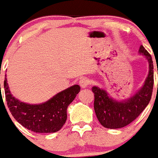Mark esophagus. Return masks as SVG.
I'll use <instances>...</instances> for the list:
<instances>
[{
  "mask_svg": "<svg viewBox=\"0 0 158 158\" xmlns=\"http://www.w3.org/2000/svg\"><path fill=\"white\" fill-rule=\"evenodd\" d=\"M79 84H80V85L81 86L82 88H86L89 85V84H90V81H89V78L87 77H81L79 81Z\"/></svg>",
  "mask_w": 158,
  "mask_h": 158,
  "instance_id": "esophagus-1",
  "label": "esophagus"
}]
</instances>
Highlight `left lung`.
I'll use <instances>...</instances> for the list:
<instances>
[{"label": "left lung", "mask_w": 158, "mask_h": 158, "mask_svg": "<svg viewBox=\"0 0 158 158\" xmlns=\"http://www.w3.org/2000/svg\"><path fill=\"white\" fill-rule=\"evenodd\" d=\"M139 53L149 62V74L142 88L131 98L117 101L104 89L93 86L94 110L102 126L110 129H117L127 126L140 115L150 103L153 87V64L152 57L142 45Z\"/></svg>", "instance_id": "obj_1"}]
</instances>
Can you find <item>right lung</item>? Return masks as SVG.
I'll return each instance as SVG.
<instances>
[{
	"instance_id": "add662e5",
	"label": "right lung",
	"mask_w": 158,
	"mask_h": 158,
	"mask_svg": "<svg viewBox=\"0 0 158 158\" xmlns=\"http://www.w3.org/2000/svg\"><path fill=\"white\" fill-rule=\"evenodd\" d=\"M4 88L7 105L12 116L22 126L35 133H54L59 131L66 121L67 107L81 90L80 86L74 85L58 93L45 103L30 104L12 96L6 77Z\"/></svg>"
}]
</instances>
